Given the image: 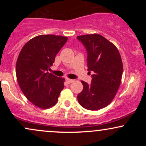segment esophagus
Returning a JSON list of instances; mask_svg holds the SVG:
<instances>
[{
  "instance_id": "esophagus-1",
  "label": "esophagus",
  "mask_w": 146,
  "mask_h": 146,
  "mask_svg": "<svg viewBox=\"0 0 146 146\" xmlns=\"http://www.w3.org/2000/svg\"><path fill=\"white\" fill-rule=\"evenodd\" d=\"M66 82H67L68 84H71V83L73 82H74V80H71V79L67 78V79H66Z\"/></svg>"
}]
</instances>
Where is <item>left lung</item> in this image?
Here are the masks:
<instances>
[{"label":"left lung","mask_w":146,"mask_h":146,"mask_svg":"<svg viewBox=\"0 0 146 146\" xmlns=\"http://www.w3.org/2000/svg\"><path fill=\"white\" fill-rule=\"evenodd\" d=\"M87 52L88 71L93 72L91 83L82 81L83 90L78 101L87 110H96L113 101L120 86L123 64L118 49L100 34L77 36Z\"/></svg>","instance_id":"left-lung-1"}]
</instances>
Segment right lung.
I'll return each instance as SVG.
<instances>
[{
	"label": "right lung",
	"instance_id": "obj_1",
	"mask_svg": "<svg viewBox=\"0 0 146 146\" xmlns=\"http://www.w3.org/2000/svg\"><path fill=\"white\" fill-rule=\"evenodd\" d=\"M64 36L41 35L28 41L21 49L16 62V78L27 100L40 108L57 103L64 79L51 73L57 53L67 41Z\"/></svg>",
	"mask_w": 146,
	"mask_h": 146
}]
</instances>
